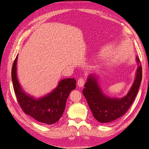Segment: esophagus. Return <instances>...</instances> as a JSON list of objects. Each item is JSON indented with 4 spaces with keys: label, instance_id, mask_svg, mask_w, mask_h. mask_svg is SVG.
Returning a JSON list of instances; mask_svg holds the SVG:
<instances>
[{
    "label": "esophagus",
    "instance_id": "1",
    "mask_svg": "<svg viewBox=\"0 0 149 149\" xmlns=\"http://www.w3.org/2000/svg\"><path fill=\"white\" fill-rule=\"evenodd\" d=\"M78 86L79 87H83L84 84V78H80L78 81Z\"/></svg>",
    "mask_w": 149,
    "mask_h": 149
}]
</instances>
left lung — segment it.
<instances>
[{
  "label": "left lung",
  "mask_w": 149,
  "mask_h": 149,
  "mask_svg": "<svg viewBox=\"0 0 149 149\" xmlns=\"http://www.w3.org/2000/svg\"><path fill=\"white\" fill-rule=\"evenodd\" d=\"M137 69L136 78L127 94L121 98L111 97L103 93L95 74H89L83 94L93 116L101 123H109L123 116L132 105L136 97L142 78L141 65L136 56Z\"/></svg>",
  "instance_id": "left-lung-1"
}]
</instances>
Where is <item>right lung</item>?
Listing matches in <instances>:
<instances>
[{
    "label": "right lung",
    "instance_id": "obj_1",
    "mask_svg": "<svg viewBox=\"0 0 149 149\" xmlns=\"http://www.w3.org/2000/svg\"><path fill=\"white\" fill-rule=\"evenodd\" d=\"M18 55L12 69V80L15 94L19 105L25 114L40 123L53 124L60 120L63 114L67 98L72 90L76 88L74 78L60 80L52 92L40 98L26 94L22 88L17 78V63Z\"/></svg>",
    "mask_w": 149,
    "mask_h": 149
}]
</instances>
